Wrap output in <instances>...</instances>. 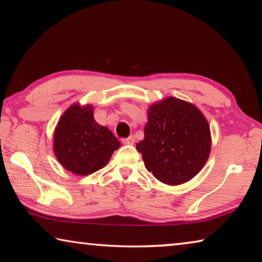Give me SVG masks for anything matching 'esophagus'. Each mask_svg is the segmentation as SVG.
I'll return each instance as SVG.
<instances>
[{
	"label": "esophagus",
	"mask_w": 262,
	"mask_h": 262,
	"mask_svg": "<svg viewBox=\"0 0 262 262\" xmlns=\"http://www.w3.org/2000/svg\"><path fill=\"white\" fill-rule=\"evenodd\" d=\"M122 143L123 144H134L135 143V137L134 136H129L127 139H122Z\"/></svg>",
	"instance_id": "obj_1"
}]
</instances>
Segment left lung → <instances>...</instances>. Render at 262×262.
Here are the masks:
<instances>
[{"label": "left lung", "instance_id": "obj_1", "mask_svg": "<svg viewBox=\"0 0 262 262\" xmlns=\"http://www.w3.org/2000/svg\"><path fill=\"white\" fill-rule=\"evenodd\" d=\"M210 147V128L200 110L174 97L150 106L144 140L136 144L147 170L167 185L196 176Z\"/></svg>", "mask_w": 262, "mask_h": 262}]
</instances>
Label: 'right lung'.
Returning <instances> with one entry per match:
<instances>
[{
    "label": "right lung",
    "mask_w": 262,
    "mask_h": 262,
    "mask_svg": "<svg viewBox=\"0 0 262 262\" xmlns=\"http://www.w3.org/2000/svg\"><path fill=\"white\" fill-rule=\"evenodd\" d=\"M120 147L112 132L94 119V107L78 104L66 111L54 133V152L62 166L79 176L104 167Z\"/></svg>",
    "instance_id": "1"
}]
</instances>
